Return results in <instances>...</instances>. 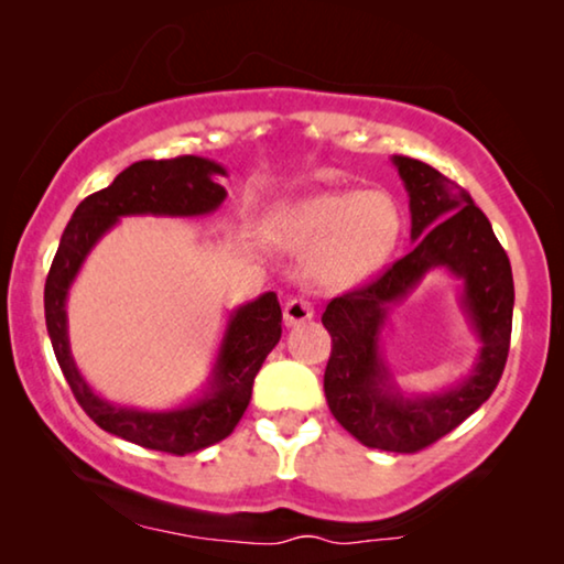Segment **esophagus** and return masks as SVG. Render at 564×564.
Masks as SVG:
<instances>
[{
	"label": "esophagus",
	"mask_w": 564,
	"mask_h": 564,
	"mask_svg": "<svg viewBox=\"0 0 564 564\" xmlns=\"http://www.w3.org/2000/svg\"><path fill=\"white\" fill-rule=\"evenodd\" d=\"M313 318V305L303 297H292L284 303V326H300V323Z\"/></svg>",
	"instance_id": "obj_1"
}]
</instances>
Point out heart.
<instances>
[{
    "instance_id": "heart-1",
    "label": "heart",
    "mask_w": 564,
    "mask_h": 564,
    "mask_svg": "<svg viewBox=\"0 0 564 564\" xmlns=\"http://www.w3.org/2000/svg\"><path fill=\"white\" fill-rule=\"evenodd\" d=\"M400 236L395 203L382 192H321L284 207L274 238L323 288H354L380 272Z\"/></svg>"
}]
</instances>
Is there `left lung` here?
<instances>
[{
    "instance_id": "8db88e82",
    "label": "left lung",
    "mask_w": 564,
    "mask_h": 564,
    "mask_svg": "<svg viewBox=\"0 0 564 564\" xmlns=\"http://www.w3.org/2000/svg\"><path fill=\"white\" fill-rule=\"evenodd\" d=\"M411 197L413 251L365 288L334 297L323 313L330 359L323 390L334 419L369 449L413 454L449 434L492 395L513 323V274L490 220L459 184L411 156H392ZM431 268L463 282L460 306L481 341L476 367L442 393L408 397L379 351L389 311Z\"/></svg>"
}]
</instances>
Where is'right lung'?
<instances>
[{
  "instance_id": "obj_1",
  "label": "right lung",
  "mask_w": 564,
  "mask_h": 564,
  "mask_svg": "<svg viewBox=\"0 0 564 564\" xmlns=\"http://www.w3.org/2000/svg\"><path fill=\"white\" fill-rule=\"evenodd\" d=\"M218 176H226L218 161L203 156H180L164 161H135L115 176L110 187L82 199L61 236L45 280V326L74 398L84 413L126 442L166 454H192L226 438L241 421L251 400L253 377L267 354L282 336V307L274 292H264L251 303L230 313L213 372L203 395L169 411H141L115 405L99 398L84 380L68 346L66 297L89 251L107 230L128 215H164V218H197L210 215L228 197Z\"/></svg>"
}]
</instances>
